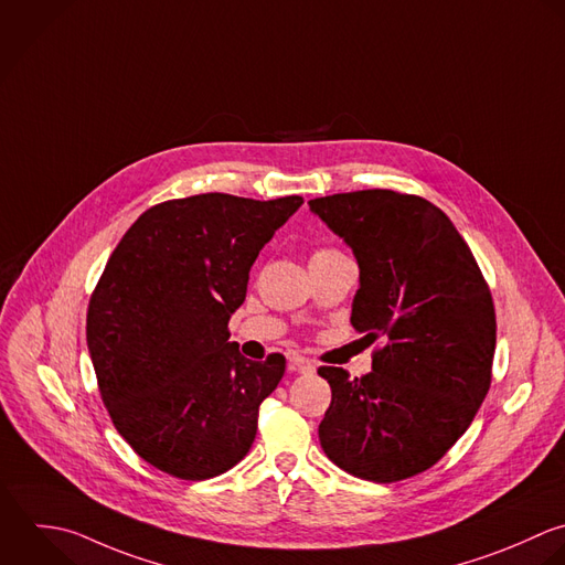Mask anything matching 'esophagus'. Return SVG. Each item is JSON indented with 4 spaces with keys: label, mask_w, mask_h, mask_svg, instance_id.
Listing matches in <instances>:
<instances>
[{
    "label": "esophagus",
    "mask_w": 565,
    "mask_h": 565,
    "mask_svg": "<svg viewBox=\"0 0 565 565\" xmlns=\"http://www.w3.org/2000/svg\"><path fill=\"white\" fill-rule=\"evenodd\" d=\"M288 370L290 372H299V374H312L315 365L306 356H301V354H290L288 356Z\"/></svg>",
    "instance_id": "1"
}]
</instances>
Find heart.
<instances>
[{"instance_id":"obj_1","label":"heart","mask_w":565,"mask_h":565,"mask_svg":"<svg viewBox=\"0 0 565 565\" xmlns=\"http://www.w3.org/2000/svg\"><path fill=\"white\" fill-rule=\"evenodd\" d=\"M319 253H321V250H319Z\"/></svg>"}]
</instances>
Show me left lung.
<instances>
[{
  "instance_id": "left-lung-1",
  "label": "left lung",
  "mask_w": 565,
  "mask_h": 565,
  "mask_svg": "<svg viewBox=\"0 0 565 565\" xmlns=\"http://www.w3.org/2000/svg\"><path fill=\"white\" fill-rule=\"evenodd\" d=\"M308 206L356 257L352 326L385 343L363 379L319 370L332 387L321 449L379 484L423 473L469 429L491 387L489 286L451 220L418 195L370 189Z\"/></svg>"
}]
</instances>
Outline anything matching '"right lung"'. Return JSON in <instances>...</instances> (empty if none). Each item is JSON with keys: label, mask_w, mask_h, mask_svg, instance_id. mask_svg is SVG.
<instances>
[{"label": "right lung", "mask_w": 565, "mask_h": 565, "mask_svg": "<svg viewBox=\"0 0 565 565\" xmlns=\"http://www.w3.org/2000/svg\"><path fill=\"white\" fill-rule=\"evenodd\" d=\"M301 195L202 193L145 211L89 299L87 350L127 445L180 480H209L253 447L257 412L286 361H248L228 341L248 273Z\"/></svg>", "instance_id": "right-lung-1"}]
</instances>
